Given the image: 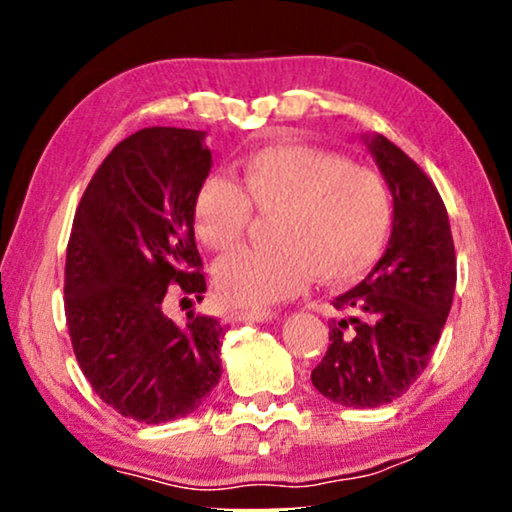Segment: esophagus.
Masks as SVG:
<instances>
[{"mask_svg":"<svg viewBox=\"0 0 512 512\" xmlns=\"http://www.w3.org/2000/svg\"><path fill=\"white\" fill-rule=\"evenodd\" d=\"M235 321H242V324H268V321L277 319L275 312L270 310H256V312H235Z\"/></svg>","mask_w":512,"mask_h":512,"instance_id":"esophagus-1","label":"esophagus"}]
</instances>
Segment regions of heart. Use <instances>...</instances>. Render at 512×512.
<instances>
[{
	"label": "heart",
	"mask_w": 512,
	"mask_h": 512,
	"mask_svg": "<svg viewBox=\"0 0 512 512\" xmlns=\"http://www.w3.org/2000/svg\"><path fill=\"white\" fill-rule=\"evenodd\" d=\"M251 206L275 214L272 249L221 258L214 289L226 305L268 307L314 275L321 284L361 277L380 258L391 230V198L380 174L307 144H272L242 160L240 184L207 177L193 200V226L212 251L247 233Z\"/></svg>",
	"instance_id": "b5f03b06"
}]
</instances>
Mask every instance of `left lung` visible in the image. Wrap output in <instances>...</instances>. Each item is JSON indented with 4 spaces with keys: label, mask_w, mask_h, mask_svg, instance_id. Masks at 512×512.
<instances>
[{
    "label": "left lung",
    "mask_w": 512,
    "mask_h": 512,
    "mask_svg": "<svg viewBox=\"0 0 512 512\" xmlns=\"http://www.w3.org/2000/svg\"><path fill=\"white\" fill-rule=\"evenodd\" d=\"M387 181L394 216L380 261L359 286L333 300L328 352L312 384L345 408L396 401L424 373L457 286L447 209L415 160L377 132L361 135Z\"/></svg>",
    "instance_id": "obj_1"
}]
</instances>
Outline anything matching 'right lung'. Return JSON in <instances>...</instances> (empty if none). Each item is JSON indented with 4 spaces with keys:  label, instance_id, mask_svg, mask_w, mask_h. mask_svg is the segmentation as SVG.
Wrapping results in <instances>:
<instances>
[{
    "label": "right lung",
    "instance_id": "right-lung-1",
    "mask_svg": "<svg viewBox=\"0 0 512 512\" xmlns=\"http://www.w3.org/2000/svg\"><path fill=\"white\" fill-rule=\"evenodd\" d=\"M207 132L144 128L97 167L74 216L65 314L76 361L123 417L163 424L198 410L221 380L223 326L167 317V286L200 303L193 200L212 170Z\"/></svg>",
    "mask_w": 512,
    "mask_h": 512
}]
</instances>
